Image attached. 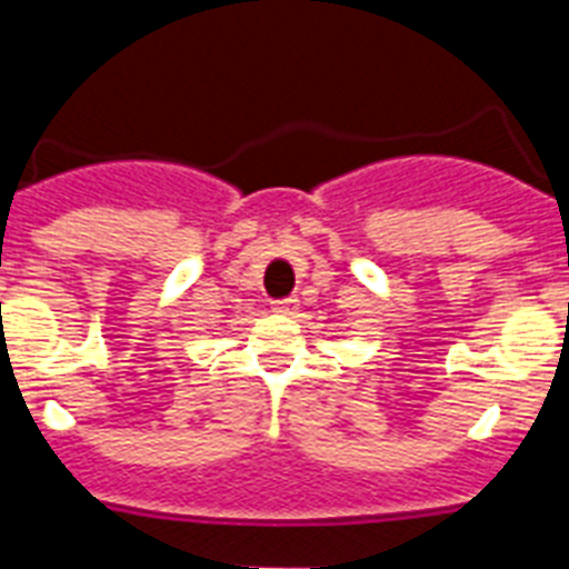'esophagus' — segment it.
Segmentation results:
<instances>
[{
	"mask_svg": "<svg viewBox=\"0 0 569 569\" xmlns=\"http://www.w3.org/2000/svg\"><path fill=\"white\" fill-rule=\"evenodd\" d=\"M298 310V298H283V301H274V312L280 316H292Z\"/></svg>",
	"mask_w": 569,
	"mask_h": 569,
	"instance_id": "34e87169",
	"label": "esophagus"
}]
</instances>
